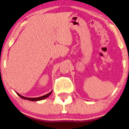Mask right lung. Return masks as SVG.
I'll list each match as a JSON object with an SVG mask.
<instances>
[{
	"label": "right lung",
	"instance_id": "right-lung-1",
	"mask_svg": "<svg viewBox=\"0 0 129 129\" xmlns=\"http://www.w3.org/2000/svg\"><path fill=\"white\" fill-rule=\"evenodd\" d=\"M53 90L51 91L49 93L47 94H46L45 95H43V96H41V97H35V98H29V97H24V96H22L21 95H20V94L17 93V95L18 96H20V97L22 99H25V100H29V101H40V100H44L46 99V98H47L51 94V93H52Z\"/></svg>",
	"mask_w": 129,
	"mask_h": 129
}]
</instances>
